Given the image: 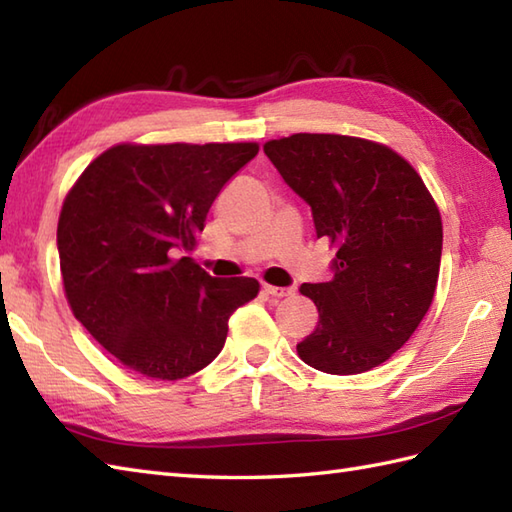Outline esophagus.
Listing matches in <instances>:
<instances>
[{
  "label": "esophagus",
  "instance_id": "obj_1",
  "mask_svg": "<svg viewBox=\"0 0 512 512\" xmlns=\"http://www.w3.org/2000/svg\"><path fill=\"white\" fill-rule=\"evenodd\" d=\"M264 290H266V295H270V297H277V299H281V297H290L292 292V288H281V286H264Z\"/></svg>",
  "mask_w": 512,
  "mask_h": 512
}]
</instances>
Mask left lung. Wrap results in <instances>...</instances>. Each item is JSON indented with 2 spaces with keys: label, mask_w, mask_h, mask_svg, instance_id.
Returning a JSON list of instances; mask_svg holds the SVG:
<instances>
[{
  "label": "left lung",
  "mask_w": 512,
  "mask_h": 512,
  "mask_svg": "<svg viewBox=\"0 0 512 512\" xmlns=\"http://www.w3.org/2000/svg\"><path fill=\"white\" fill-rule=\"evenodd\" d=\"M266 156L336 246L334 277L303 284L319 323L297 345L325 374H363L400 350L438 286L442 220L409 162L385 145L339 134L268 140Z\"/></svg>",
  "instance_id": "left-lung-1"
}]
</instances>
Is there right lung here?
I'll return each instance as SVG.
<instances>
[{
  "instance_id": "right-lung-1",
  "label": "right lung",
  "mask_w": 512,
  "mask_h": 512,
  "mask_svg": "<svg viewBox=\"0 0 512 512\" xmlns=\"http://www.w3.org/2000/svg\"><path fill=\"white\" fill-rule=\"evenodd\" d=\"M255 143L116 145L63 202L57 248L74 317L127 369L187 378L222 352L253 277L217 279L193 262L217 193Z\"/></svg>"
}]
</instances>
